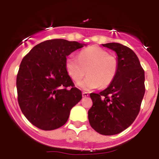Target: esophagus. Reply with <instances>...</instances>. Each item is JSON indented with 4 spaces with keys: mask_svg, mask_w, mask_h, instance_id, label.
<instances>
[{
    "mask_svg": "<svg viewBox=\"0 0 159 159\" xmlns=\"http://www.w3.org/2000/svg\"><path fill=\"white\" fill-rule=\"evenodd\" d=\"M88 96H89V93H87V92H82V97L83 98H86Z\"/></svg>",
    "mask_w": 159,
    "mask_h": 159,
    "instance_id": "34e87169",
    "label": "esophagus"
}]
</instances>
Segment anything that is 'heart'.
I'll list each match as a JSON object with an SVG mask.
<instances>
[{"label": "heart", "mask_w": 159, "mask_h": 159, "mask_svg": "<svg viewBox=\"0 0 159 159\" xmlns=\"http://www.w3.org/2000/svg\"><path fill=\"white\" fill-rule=\"evenodd\" d=\"M66 71L71 79L78 83L87 71L88 77L80 83V87L91 90L100 86L108 87L115 79L118 71V60L98 46H89L82 49L78 58L70 56L66 59Z\"/></svg>", "instance_id": "obj_1"}]
</instances>
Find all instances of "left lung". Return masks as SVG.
I'll list each match as a JSON object with an SVG mask.
<instances>
[{
    "mask_svg": "<svg viewBox=\"0 0 159 159\" xmlns=\"http://www.w3.org/2000/svg\"><path fill=\"white\" fill-rule=\"evenodd\" d=\"M118 55L115 79L99 93L89 94L93 106L88 111L91 127L103 135L121 133L133 123L145 93V73L137 55L120 43L103 44Z\"/></svg>",
    "mask_w": 159,
    "mask_h": 159,
    "instance_id": "left-lung-1",
    "label": "left lung"
}]
</instances>
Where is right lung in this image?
<instances>
[{"instance_id": "1", "label": "right lung", "mask_w": 159, "mask_h": 159, "mask_svg": "<svg viewBox=\"0 0 159 159\" xmlns=\"http://www.w3.org/2000/svg\"><path fill=\"white\" fill-rule=\"evenodd\" d=\"M83 47L77 41L52 39L35 46L23 57L16 75L17 101L32 124L43 130L66 124L71 109L81 101L66 71V57Z\"/></svg>"}]
</instances>
